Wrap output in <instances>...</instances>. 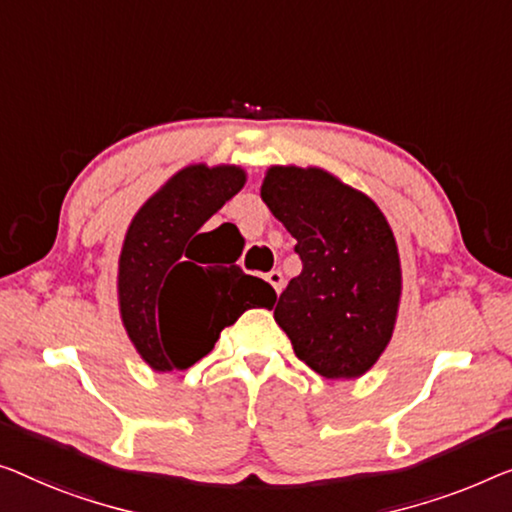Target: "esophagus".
<instances>
[{"instance_id": "obj_1", "label": "esophagus", "mask_w": 512, "mask_h": 512, "mask_svg": "<svg viewBox=\"0 0 512 512\" xmlns=\"http://www.w3.org/2000/svg\"><path fill=\"white\" fill-rule=\"evenodd\" d=\"M266 280H269V285L276 289V294H280L282 292V287H285V278H282V273L280 271H271V273H266Z\"/></svg>"}]
</instances>
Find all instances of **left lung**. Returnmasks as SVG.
<instances>
[{
	"mask_svg": "<svg viewBox=\"0 0 512 512\" xmlns=\"http://www.w3.org/2000/svg\"><path fill=\"white\" fill-rule=\"evenodd\" d=\"M262 200L296 239L303 264L273 310L278 326L317 375L361 377L391 340L402 287L384 213L315 167H271Z\"/></svg>",
	"mask_w": 512,
	"mask_h": 512,
	"instance_id": "left-lung-1",
	"label": "left lung"
}]
</instances>
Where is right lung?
I'll list each match as a JSON object with an SVG mask.
<instances>
[{"instance_id": "1", "label": "right lung", "mask_w": 512, "mask_h": 512, "mask_svg": "<svg viewBox=\"0 0 512 512\" xmlns=\"http://www.w3.org/2000/svg\"><path fill=\"white\" fill-rule=\"evenodd\" d=\"M243 181L239 167H186L128 227L119 259L121 319L158 372L190 368L243 312L276 303L269 282L243 273L236 257H213V232H202Z\"/></svg>"}]
</instances>
